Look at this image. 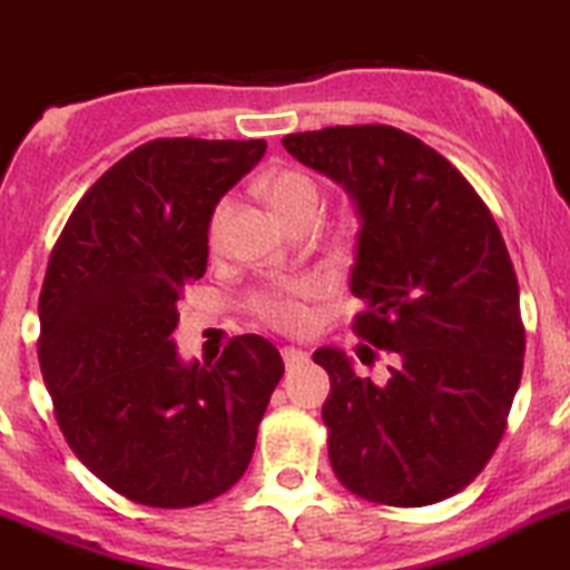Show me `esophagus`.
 Masks as SVG:
<instances>
[{
    "label": "esophagus",
    "mask_w": 570,
    "mask_h": 570,
    "mask_svg": "<svg viewBox=\"0 0 570 570\" xmlns=\"http://www.w3.org/2000/svg\"><path fill=\"white\" fill-rule=\"evenodd\" d=\"M281 357H284L286 368H297V365H303L309 360V354L301 348H292V345H284V348H281Z\"/></svg>",
    "instance_id": "34e87169"
}]
</instances>
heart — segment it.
<instances>
[{"label": "heart", "instance_id": "b5f03b06", "mask_svg": "<svg viewBox=\"0 0 570 570\" xmlns=\"http://www.w3.org/2000/svg\"><path fill=\"white\" fill-rule=\"evenodd\" d=\"M267 199L273 202L275 210L281 213V219L289 225L292 219L303 216V213H317L321 216V185L303 171H275L269 174L267 183ZM230 199H222L219 205L213 207L210 222H207V238L210 244H219L225 236L227 219H230ZM321 292V284L315 278H284L275 284L261 286L249 295V312L267 326L281 328V332H295V328L306 326L309 321V309L306 301Z\"/></svg>", "mask_w": 570, "mask_h": 570}]
</instances>
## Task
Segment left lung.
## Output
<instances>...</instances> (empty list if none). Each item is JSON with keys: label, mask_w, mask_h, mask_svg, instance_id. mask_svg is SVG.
<instances>
[{"label": "left lung", "mask_w": 570, "mask_h": 570, "mask_svg": "<svg viewBox=\"0 0 570 570\" xmlns=\"http://www.w3.org/2000/svg\"><path fill=\"white\" fill-rule=\"evenodd\" d=\"M281 142L357 205L351 292L365 309L354 332L391 354V376L374 385L343 351H315L332 380L323 424L334 475L385 507L453 498L501 444L523 374L507 242L464 174L407 131L328 126Z\"/></svg>", "instance_id": "left-lung-1"}]
</instances>
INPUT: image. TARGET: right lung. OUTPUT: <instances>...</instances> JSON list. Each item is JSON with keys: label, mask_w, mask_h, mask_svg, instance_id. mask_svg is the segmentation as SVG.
<instances>
[{"label": "right lung", "mask_w": 570, "mask_h": 570, "mask_svg": "<svg viewBox=\"0 0 570 570\" xmlns=\"http://www.w3.org/2000/svg\"><path fill=\"white\" fill-rule=\"evenodd\" d=\"M264 140L163 137L115 163L63 225L39 297V363L56 422L129 501L188 509L247 470L284 360L242 334L185 365L171 334L207 267V222Z\"/></svg>", "instance_id": "1"}]
</instances>
